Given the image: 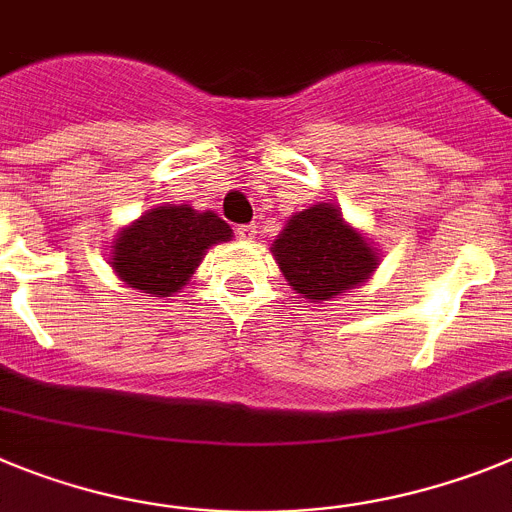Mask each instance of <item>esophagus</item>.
I'll list each match as a JSON object with an SVG mask.
<instances>
[{
    "instance_id": "obj_1",
    "label": "esophagus",
    "mask_w": 512,
    "mask_h": 512,
    "mask_svg": "<svg viewBox=\"0 0 512 512\" xmlns=\"http://www.w3.org/2000/svg\"><path fill=\"white\" fill-rule=\"evenodd\" d=\"M237 234H239V239H244V242H252V239L257 237V226H252V224L239 226Z\"/></svg>"
}]
</instances>
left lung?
<instances>
[{"mask_svg": "<svg viewBox=\"0 0 512 512\" xmlns=\"http://www.w3.org/2000/svg\"><path fill=\"white\" fill-rule=\"evenodd\" d=\"M270 252L288 286L311 304L340 299L366 283L381 262L376 244L342 219L335 203L293 213Z\"/></svg>", "mask_w": 512, "mask_h": 512, "instance_id": "obj_1", "label": "left lung"}]
</instances>
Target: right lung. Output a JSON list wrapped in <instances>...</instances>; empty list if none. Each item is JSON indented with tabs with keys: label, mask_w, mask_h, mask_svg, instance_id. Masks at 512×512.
<instances>
[{
	"label": "right lung",
	"mask_w": 512,
	"mask_h": 512,
	"mask_svg": "<svg viewBox=\"0 0 512 512\" xmlns=\"http://www.w3.org/2000/svg\"><path fill=\"white\" fill-rule=\"evenodd\" d=\"M231 237V226L213 211L162 203L115 234L108 260L128 288L167 299L188 286L213 244Z\"/></svg>",
	"instance_id": "add662e5"
}]
</instances>
